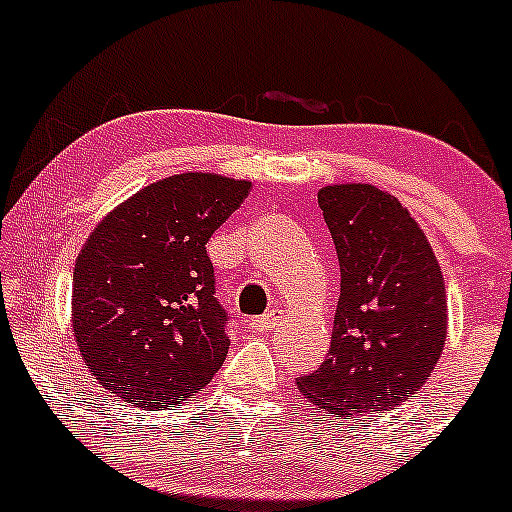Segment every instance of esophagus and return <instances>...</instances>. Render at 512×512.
<instances>
[{
  "instance_id": "1",
  "label": "esophagus",
  "mask_w": 512,
  "mask_h": 512,
  "mask_svg": "<svg viewBox=\"0 0 512 512\" xmlns=\"http://www.w3.org/2000/svg\"><path fill=\"white\" fill-rule=\"evenodd\" d=\"M279 317H281V310H276V308L267 310V313H264L262 317H252V320H250V330H255V332L272 330Z\"/></svg>"
}]
</instances>
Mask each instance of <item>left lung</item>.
Returning a JSON list of instances; mask_svg holds the SVG:
<instances>
[{"label": "left lung", "mask_w": 512, "mask_h": 512, "mask_svg": "<svg viewBox=\"0 0 512 512\" xmlns=\"http://www.w3.org/2000/svg\"><path fill=\"white\" fill-rule=\"evenodd\" d=\"M337 248L342 291L330 354L298 390L325 414L390 411L431 378L448 337L436 252L409 209L370 182L317 192Z\"/></svg>", "instance_id": "left-lung-1"}]
</instances>
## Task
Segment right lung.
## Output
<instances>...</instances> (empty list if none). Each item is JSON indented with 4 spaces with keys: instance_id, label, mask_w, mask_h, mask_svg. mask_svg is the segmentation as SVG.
<instances>
[{
    "instance_id": "add662e5",
    "label": "right lung",
    "mask_w": 512,
    "mask_h": 512,
    "mask_svg": "<svg viewBox=\"0 0 512 512\" xmlns=\"http://www.w3.org/2000/svg\"><path fill=\"white\" fill-rule=\"evenodd\" d=\"M252 182L178 173L110 209L74 264L72 332L93 378L139 409L204 390L228 354L207 243Z\"/></svg>"
}]
</instances>
